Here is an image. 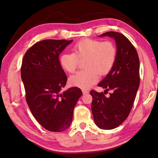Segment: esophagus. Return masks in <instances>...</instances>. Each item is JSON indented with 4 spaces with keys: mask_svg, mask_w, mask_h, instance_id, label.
Masks as SVG:
<instances>
[{
    "mask_svg": "<svg viewBox=\"0 0 158 158\" xmlns=\"http://www.w3.org/2000/svg\"><path fill=\"white\" fill-rule=\"evenodd\" d=\"M82 92H83V94H86L89 93V91L87 90V89H82Z\"/></svg>",
    "mask_w": 158,
    "mask_h": 158,
    "instance_id": "obj_1",
    "label": "esophagus"
}]
</instances>
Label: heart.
Returning a JSON list of instances; mask_svg holds the SVG:
<instances>
[{"label": "heart", "mask_w": 158, "mask_h": 158, "mask_svg": "<svg viewBox=\"0 0 158 158\" xmlns=\"http://www.w3.org/2000/svg\"><path fill=\"white\" fill-rule=\"evenodd\" d=\"M73 52H64L59 56V63L65 71L73 73L77 69L80 61L84 60L85 69L70 76V83L82 89H87L97 82L99 73L107 74L114 66L117 51L111 41H102L85 38L74 45Z\"/></svg>", "instance_id": "obj_1"}]
</instances>
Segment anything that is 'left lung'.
Segmentation results:
<instances>
[{
  "mask_svg": "<svg viewBox=\"0 0 158 158\" xmlns=\"http://www.w3.org/2000/svg\"><path fill=\"white\" fill-rule=\"evenodd\" d=\"M100 36L114 38L117 55L112 70L98 84L105 92L90 91L92 111L98 127L111 130L121 125L131 111L140 84V62L135 47L122 33L108 31ZM107 90L112 91L109 97L104 95Z\"/></svg>",
  "mask_w": 158,
  "mask_h": 158,
  "instance_id": "1",
  "label": "left lung"
}]
</instances>
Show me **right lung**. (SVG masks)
Returning <instances> with one entry per match:
<instances>
[{
    "mask_svg": "<svg viewBox=\"0 0 158 158\" xmlns=\"http://www.w3.org/2000/svg\"><path fill=\"white\" fill-rule=\"evenodd\" d=\"M73 40H45L37 42L23 56L21 77L26 100L37 121L51 132L68 128L73 110L82 95L79 88L62 92L67 76L62 69L59 56Z\"/></svg>",
    "mask_w": 158,
    "mask_h": 158,
    "instance_id": "1",
    "label": "right lung"
}]
</instances>
